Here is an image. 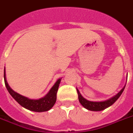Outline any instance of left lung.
Returning a JSON list of instances; mask_svg holds the SVG:
<instances>
[{
    "instance_id": "obj_1",
    "label": "left lung",
    "mask_w": 133,
    "mask_h": 133,
    "mask_svg": "<svg viewBox=\"0 0 133 133\" xmlns=\"http://www.w3.org/2000/svg\"><path fill=\"white\" fill-rule=\"evenodd\" d=\"M125 86H126V85L115 96H112L111 98H109V99L105 100V101H91L85 99L84 97L82 96V94H80L78 89L77 88V94H78L79 101L80 103L82 104V106L88 110L93 111H100L104 110L107 107H110L111 105H112L119 98V96H121L122 93L123 92Z\"/></svg>"
}]
</instances>
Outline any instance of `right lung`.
Listing matches in <instances>:
<instances>
[{
    "instance_id": "1",
    "label": "right lung",
    "mask_w": 133,
    "mask_h": 133,
    "mask_svg": "<svg viewBox=\"0 0 133 133\" xmlns=\"http://www.w3.org/2000/svg\"><path fill=\"white\" fill-rule=\"evenodd\" d=\"M4 79H5V86L9 94L22 107H24L26 109H28L32 111L43 112V111H47L51 109L54 105L56 101V94L58 90L59 84L62 78L58 79L56 82L50 89V90L48 92V94L39 99H31L24 96H22L19 93L13 90L6 82L5 67L4 69Z\"/></svg>"
}]
</instances>
